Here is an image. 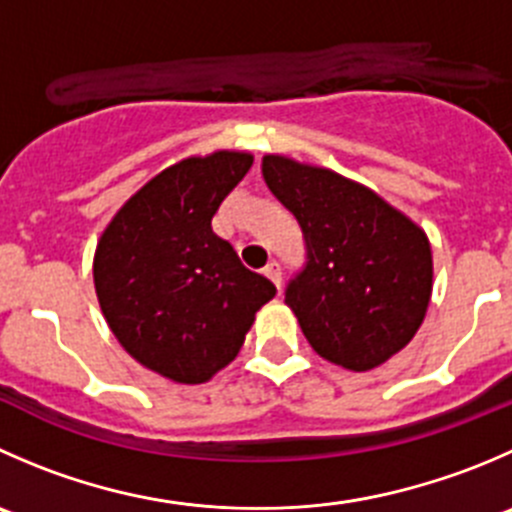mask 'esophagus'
Instances as JSON below:
<instances>
[{
  "label": "esophagus",
  "instance_id": "esophagus-1",
  "mask_svg": "<svg viewBox=\"0 0 512 512\" xmlns=\"http://www.w3.org/2000/svg\"><path fill=\"white\" fill-rule=\"evenodd\" d=\"M262 272H265L267 280H270L272 285H275L277 290H280V287H282V272H280V265H277V262H270V265H267L265 270H262Z\"/></svg>",
  "mask_w": 512,
  "mask_h": 512
}]
</instances>
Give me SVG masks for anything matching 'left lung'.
Here are the masks:
<instances>
[{"label":"left lung","mask_w":512,"mask_h":512,"mask_svg":"<svg viewBox=\"0 0 512 512\" xmlns=\"http://www.w3.org/2000/svg\"><path fill=\"white\" fill-rule=\"evenodd\" d=\"M262 180L305 235L307 265L287 285L285 305L312 350L352 372L398 355L433 295V250L423 227L327 167L265 155Z\"/></svg>","instance_id":"obj_1"}]
</instances>
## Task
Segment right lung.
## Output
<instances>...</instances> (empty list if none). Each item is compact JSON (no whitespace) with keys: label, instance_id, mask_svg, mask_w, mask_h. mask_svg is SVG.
<instances>
[{"label":"right lung","instance_id":"1","mask_svg":"<svg viewBox=\"0 0 512 512\" xmlns=\"http://www.w3.org/2000/svg\"><path fill=\"white\" fill-rule=\"evenodd\" d=\"M250 167L240 150L175 162L119 207L94 250V290L112 335L180 385H202L230 365L277 292L212 232Z\"/></svg>","mask_w":512,"mask_h":512}]
</instances>
